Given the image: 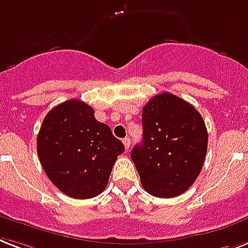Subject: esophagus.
Wrapping results in <instances>:
<instances>
[{"mask_svg":"<svg viewBox=\"0 0 248 248\" xmlns=\"http://www.w3.org/2000/svg\"><path fill=\"white\" fill-rule=\"evenodd\" d=\"M123 143H124V146H125L126 150H129V147H130V138H124V140H123Z\"/></svg>","mask_w":248,"mask_h":248,"instance_id":"obj_1","label":"esophagus"}]
</instances>
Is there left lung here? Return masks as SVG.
Segmentation results:
<instances>
[{
  "instance_id": "obj_1",
  "label": "left lung",
  "mask_w": 248,
  "mask_h": 248,
  "mask_svg": "<svg viewBox=\"0 0 248 248\" xmlns=\"http://www.w3.org/2000/svg\"><path fill=\"white\" fill-rule=\"evenodd\" d=\"M142 143L130 157L142 187L160 199L177 197L197 179L207 151V130L200 112L169 92L142 108Z\"/></svg>"
}]
</instances>
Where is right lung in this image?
<instances>
[{
    "instance_id": "1",
    "label": "right lung",
    "mask_w": 248,
    "mask_h": 248,
    "mask_svg": "<svg viewBox=\"0 0 248 248\" xmlns=\"http://www.w3.org/2000/svg\"><path fill=\"white\" fill-rule=\"evenodd\" d=\"M124 150L108 125L97 122L94 110L79 100L55 106L43 119L37 137L39 161L48 179L78 200L104 192Z\"/></svg>"
}]
</instances>
